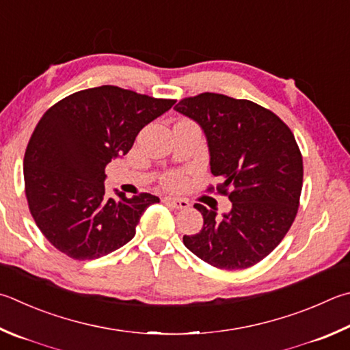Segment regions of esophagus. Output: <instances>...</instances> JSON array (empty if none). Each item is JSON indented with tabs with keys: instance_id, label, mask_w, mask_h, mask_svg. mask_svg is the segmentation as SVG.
I'll list each match as a JSON object with an SVG mask.
<instances>
[{
	"instance_id": "1",
	"label": "esophagus",
	"mask_w": 350,
	"mask_h": 350,
	"mask_svg": "<svg viewBox=\"0 0 350 350\" xmlns=\"http://www.w3.org/2000/svg\"><path fill=\"white\" fill-rule=\"evenodd\" d=\"M163 202L168 203V205H171V206L176 208V209H187V208H189V203L185 199H176V197H165Z\"/></svg>"
}]
</instances>
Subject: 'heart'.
<instances>
[{
  "label": "heart",
  "instance_id": "b5f03b06",
  "mask_svg": "<svg viewBox=\"0 0 350 350\" xmlns=\"http://www.w3.org/2000/svg\"><path fill=\"white\" fill-rule=\"evenodd\" d=\"M163 185L170 189H182L187 183V177L182 173H171L163 177Z\"/></svg>",
  "mask_w": 350,
  "mask_h": 350
}]
</instances>
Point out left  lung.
Here are the masks:
<instances>
[{
    "label": "left lung",
    "instance_id": "1",
    "mask_svg": "<svg viewBox=\"0 0 350 350\" xmlns=\"http://www.w3.org/2000/svg\"><path fill=\"white\" fill-rule=\"evenodd\" d=\"M174 110L205 133L215 189L232 203L221 219L196 203L203 228L183 245L214 268H250L275 250L297 215L303 159L295 137L277 114L246 99L202 93Z\"/></svg>",
    "mask_w": 350,
    "mask_h": 350
}]
</instances>
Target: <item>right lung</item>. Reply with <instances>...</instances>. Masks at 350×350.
<instances>
[{"label":"right lung","instance_id":"1","mask_svg":"<svg viewBox=\"0 0 350 350\" xmlns=\"http://www.w3.org/2000/svg\"><path fill=\"white\" fill-rule=\"evenodd\" d=\"M174 99L114 85L76 92L44 113L24 156L25 197L38 228L75 260L107 256L135 237L141 215L159 197L105 196V167L125 156L145 125Z\"/></svg>","mask_w":350,"mask_h":350}]
</instances>
